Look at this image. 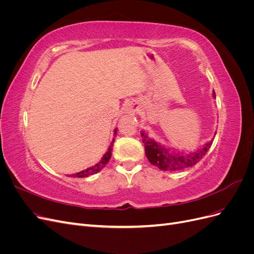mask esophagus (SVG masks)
Masks as SVG:
<instances>
[{"label": "esophagus", "mask_w": 254, "mask_h": 254, "mask_svg": "<svg viewBox=\"0 0 254 254\" xmlns=\"http://www.w3.org/2000/svg\"><path fill=\"white\" fill-rule=\"evenodd\" d=\"M127 111L129 113H136L137 112V106L135 104H130L127 107Z\"/></svg>", "instance_id": "34e87169"}]
</instances>
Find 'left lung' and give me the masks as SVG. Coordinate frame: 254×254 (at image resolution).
<instances>
[{
    "instance_id": "obj_1",
    "label": "left lung",
    "mask_w": 254,
    "mask_h": 254,
    "mask_svg": "<svg viewBox=\"0 0 254 254\" xmlns=\"http://www.w3.org/2000/svg\"><path fill=\"white\" fill-rule=\"evenodd\" d=\"M213 96L216 97L215 92H213ZM141 136L142 142L144 143L146 157L152 165L162 171H180L195 165L205 156L214 139L213 137L210 142H207L201 149L187 153V155H183V153L180 155L178 152H171L168 149L162 147L155 140L150 139L145 131H141Z\"/></svg>"
}]
</instances>
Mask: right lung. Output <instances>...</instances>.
Segmentation results:
<instances>
[{
    "label": "right lung",
    "mask_w": 254,
    "mask_h": 254,
    "mask_svg": "<svg viewBox=\"0 0 254 254\" xmlns=\"http://www.w3.org/2000/svg\"><path fill=\"white\" fill-rule=\"evenodd\" d=\"M114 134H117V129L114 130ZM113 142H114V137H113L111 145L109 146L108 151H107V152L105 153V156L102 158V160L99 161V162H98L97 164H95L94 166H92V167L87 168V170L81 171V172H79V173L73 174V175H71V177H75V178H76V177H77V178H84V177H88V176L94 175V174H97L98 172H101V171L103 170V168L106 166V164L109 162V160H110V158H111V151H112V147H113ZM68 177H70V176H68Z\"/></svg>",
    "instance_id": "add662e5"
}]
</instances>
